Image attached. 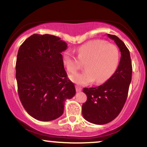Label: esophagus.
Masks as SVG:
<instances>
[{"label":"esophagus","instance_id":"esophagus-1","mask_svg":"<svg viewBox=\"0 0 147 147\" xmlns=\"http://www.w3.org/2000/svg\"><path fill=\"white\" fill-rule=\"evenodd\" d=\"M75 88H76V90H77V92H80V91H82V88L79 87V86H76Z\"/></svg>","mask_w":147,"mask_h":147}]
</instances>
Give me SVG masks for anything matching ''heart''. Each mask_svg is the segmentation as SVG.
I'll use <instances>...</instances> for the list:
<instances>
[{
	"label": "heart",
	"mask_w": 147,
	"mask_h": 147,
	"mask_svg": "<svg viewBox=\"0 0 147 147\" xmlns=\"http://www.w3.org/2000/svg\"><path fill=\"white\" fill-rule=\"evenodd\" d=\"M76 52L77 58L65 52L62 61L70 73H75L82 68V63H86L85 72L70 76L72 82L79 85H88L95 81L97 84H104L112 77L119 65V49L104 40H90L79 46Z\"/></svg>",
	"instance_id": "heart-1"
}]
</instances>
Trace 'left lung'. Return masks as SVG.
Returning <instances> with one entry per match:
<instances>
[{"instance_id":"left-lung-1","label":"left lung","mask_w":147,"mask_h":147,"mask_svg":"<svg viewBox=\"0 0 147 147\" xmlns=\"http://www.w3.org/2000/svg\"><path fill=\"white\" fill-rule=\"evenodd\" d=\"M108 36L114 40L121 52L119 65L109 80L95 88H84L87 101L82 105V115L86 120L95 124L111 122L124 107L132 77V63L129 49L115 35Z\"/></svg>"}]
</instances>
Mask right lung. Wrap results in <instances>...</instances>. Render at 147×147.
I'll use <instances>...</instances> for the list:
<instances>
[{"label": "right lung", "instance_id": "obj_1", "mask_svg": "<svg viewBox=\"0 0 147 147\" xmlns=\"http://www.w3.org/2000/svg\"><path fill=\"white\" fill-rule=\"evenodd\" d=\"M67 43L51 34H34L18 49L16 63L18 93L32 117L48 122L59 117L64 103L75 95L62 61Z\"/></svg>", "mask_w": 147, "mask_h": 147}]
</instances>
